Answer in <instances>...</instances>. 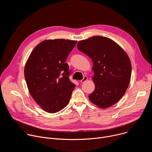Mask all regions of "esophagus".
<instances>
[{
    "instance_id": "esophagus-1",
    "label": "esophagus",
    "mask_w": 152,
    "mask_h": 152,
    "mask_svg": "<svg viewBox=\"0 0 152 152\" xmlns=\"http://www.w3.org/2000/svg\"><path fill=\"white\" fill-rule=\"evenodd\" d=\"M87 79H88V77L86 76H85L83 77V79H82V80H80V82H81V83H83V82H85Z\"/></svg>"
}]
</instances>
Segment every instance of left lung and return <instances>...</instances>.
I'll list each match as a JSON object with an SVG mask.
<instances>
[{
  "label": "left lung",
  "mask_w": 152,
  "mask_h": 152,
  "mask_svg": "<svg viewBox=\"0 0 152 152\" xmlns=\"http://www.w3.org/2000/svg\"><path fill=\"white\" fill-rule=\"evenodd\" d=\"M77 48L93 62L95 90L89 95L91 102L102 108L115 104L126 93L131 77L127 53L113 40L102 36L80 41Z\"/></svg>",
  "instance_id": "left-lung-1"
}]
</instances>
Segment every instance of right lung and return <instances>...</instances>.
<instances>
[{"label":"right lung","mask_w":152,"mask_h":152,"mask_svg":"<svg viewBox=\"0 0 152 152\" xmlns=\"http://www.w3.org/2000/svg\"><path fill=\"white\" fill-rule=\"evenodd\" d=\"M77 41L56 39L41 42L31 52L25 67L30 94L42 109L55 113L69 102L76 85L69 79L66 59Z\"/></svg>","instance_id":"add662e5"}]
</instances>
